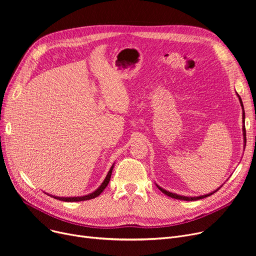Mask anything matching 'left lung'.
<instances>
[{
  "label": "left lung",
  "instance_id": "8db88e82",
  "mask_svg": "<svg viewBox=\"0 0 256 256\" xmlns=\"http://www.w3.org/2000/svg\"><path fill=\"white\" fill-rule=\"evenodd\" d=\"M238 98H240V104H242V108H243V110H244V106H243V102H242V100H240V96L238 94ZM243 119H244V121L243 122L245 124V112H243ZM243 132H244V138H246V128H245V126H243ZM246 140V139H245ZM158 189L162 191L164 194H166L167 196H169V197H171V198H174V199H180V200H186V201H192V200H198V199H202V198H206V197H208V196H210L212 194H214V192H212V193H210V194H206V195H202V196H199V197H186V196H180V195H178V194H174V193H171V192H168V191H166V190H164L163 188H160V186H156Z\"/></svg>",
  "mask_w": 256,
  "mask_h": 256
}]
</instances>
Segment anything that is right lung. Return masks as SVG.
I'll use <instances>...</instances> for the list:
<instances>
[{
  "label": "right lung",
  "mask_w": 256,
  "mask_h": 256,
  "mask_svg": "<svg viewBox=\"0 0 256 256\" xmlns=\"http://www.w3.org/2000/svg\"><path fill=\"white\" fill-rule=\"evenodd\" d=\"M112 170H113V166L111 167L110 171L108 172V176H106L104 182L102 184V186L98 188V189L96 191H94L93 193L91 194H88L86 196H80V197H56V196H52L54 198L56 199H59V200H62V201H67V202H72V201H84V200H89V199H93L98 197L100 193H102V191L106 189V186H108V184H109L110 182V178H111V176H112Z\"/></svg>",
  "instance_id": "add662e5"
}]
</instances>
